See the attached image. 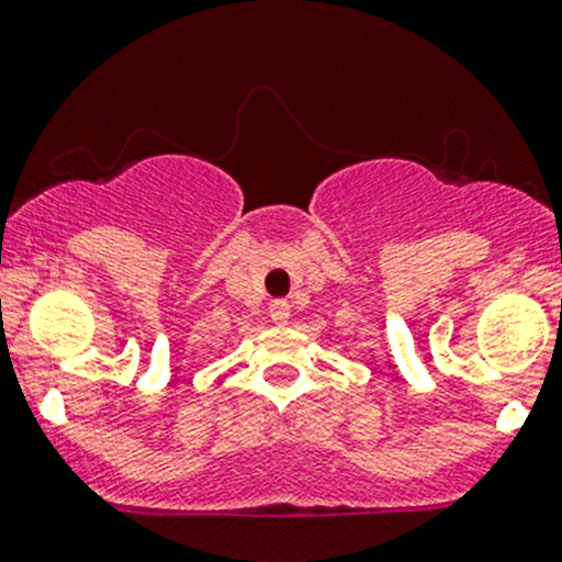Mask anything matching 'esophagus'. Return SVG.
Instances as JSON below:
<instances>
[{
	"label": "esophagus",
	"mask_w": 562,
	"mask_h": 562,
	"mask_svg": "<svg viewBox=\"0 0 562 562\" xmlns=\"http://www.w3.org/2000/svg\"><path fill=\"white\" fill-rule=\"evenodd\" d=\"M269 317L271 323H288V317H291V304L285 302V299H274V302L269 304Z\"/></svg>",
	"instance_id": "34e87169"
}]
</instances>
